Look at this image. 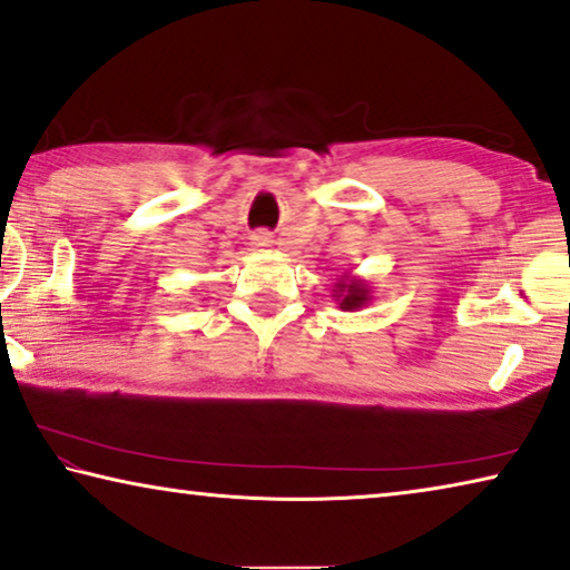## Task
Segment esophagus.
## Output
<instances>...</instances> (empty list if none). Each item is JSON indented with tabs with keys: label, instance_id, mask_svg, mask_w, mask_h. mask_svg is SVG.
Returning <instances> with one entry per match:
<instances>
[{
	"label": "esophagus",
	"instance_id": "1",
	"mask_svg": "<svg viewBox=\"0 0 570 570\" xmlns=\"http://www.w3.org/2000/svg\"><path fill=\"white\" fill-rule=\"evenodd\" d=\"M269 245H273V237H269L267 232H255V235H252V247L267 249Z\"/></svg>",
	"mask_w": 570,
	"mask_h": 570
}]
</instances>
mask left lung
Masks as SVG:
<instances>
[{
	"instance_id": "1",
	"label": "left lung",
	"mask_w": 570,
	"mask_h": 570,
	"mask_svg": "<svg viewBox=\"0 0 570 570\" xmlns=\"http://www.w3.org/2000/svg\"><path fill=\"white\" fill-rule=\"evenodd\" d=\"M333 301L341 307V311H346V313L361 311V307H366L373 301V291H371L368 279L356 277L351 273H343L341 277H335Z\"/></svg>"
}]
</instances>
